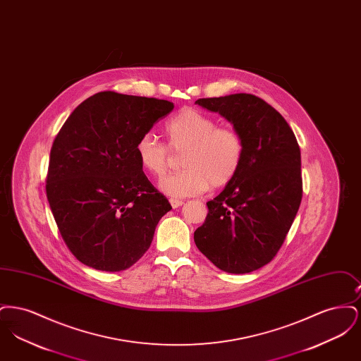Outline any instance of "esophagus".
<instances>
[{"instance_id": "esophagus-1", "label": "esophagus", "mask_w": 361, "mask_h": 361, "mask_svg": "<svg viewBox=\"0 0 361 361\" xmlns=\"http://www.w3.org/2000/svg\"><path fill=\"white\" fill-rule=\"evenodd\" d=\"M169 202H171V206H172L173 208H178V207L183 206V202H181V200H177V199H171Z\"/></svg>"}]
</instances>
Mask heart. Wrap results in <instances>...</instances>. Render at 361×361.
<instances>
[{"label":"heart","instance_id":"1","mask_svg":"<svg viewBox=\"0 0 361 361\" xmlns=\"http://www.w3.org/2000/svg\"><path fill=\"white\" fill-rule=\"evenodd\" d=\"M206 114L184 108L164 126L168 147L184 152V171L165 177L159 188L172 197L197 196L209 188H222L240 172L243 161V140L230 127H216ZM152 134L139 137L135 146L137 161L145 172L162 177L169 166V150Z\"/></svg>","mask_w":361,"mask_h":361}]
</instances>
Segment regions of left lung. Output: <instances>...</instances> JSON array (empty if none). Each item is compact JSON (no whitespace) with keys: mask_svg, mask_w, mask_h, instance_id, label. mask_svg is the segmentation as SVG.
Segmentation results:
<instances>
[{"mask_svg":"<svg viewBox=\"0 0 361 361\" xmlns=\"http://www.w3.org/2000/svg\"><path fill=\"white\" fill-rule=\"evenodd\" d=\"M230 121L243 140L240 172L207 203L193 234L197 249L228 274H249L271 262L302 202L300 149L291 127L255 94L199 99Z\"/></svg>","mask_w":361,"mask_h":361,"instance_id":"left-lung-1","label":"left lung"}]
</instances>
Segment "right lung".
I'll list each match as a JSON object with an SVG mask.
<instances>
[{
    "instance_id": "right-lung-1",
    "label": "right lung",
    "mask_w": 361,
    "mask_h": 361,
    "mask_svg": "<svg viewBox=\"0 0 361 361\" xmlns=\"http://www.w3.org/2000/svg\"><path fill=\"white\" fill-rule=\"evenodd\" d=\"M174 105L100 92L80 104L52 143L46 192L59 233L74 257L119 272L150 247L172 209L137 161L135 146Z\"/></svg>"
}]
</instances>
